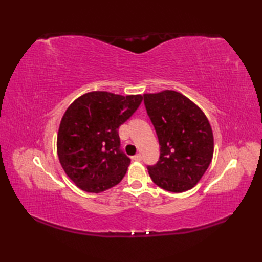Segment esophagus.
<instances>
[{
    "label": "esophagus",
    "mask_w": 262,
    "mask_h": 262,
    "mask_svg": "<svg viewBox=\"0 0 262 262\" xmlns=\"http://www.w3.org/2000/svg\"><path fill=\"white\" fill-rule=\"evenodd\" d=\"M133 160L137 161V162H140V161H142V155L141 154H136L135 157H133Z\"/></svg>",
    "instance_id": "esophagus-1"
}]
</instances>
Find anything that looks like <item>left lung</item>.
Wrapping results in <instances>:
<instances>
[{
    "label": "left lung",
    "mask_w": 262,
    "mask_h": 262,
    "mask_svg": "<svg viewBox=\"0 0 262 262\" xmlns=\"http://www.w3.org/2000/svg\"><path fill=\"white\" fill-rule=\"evenodd\" d=\"M144 104L160 143L158 163L147 166L149 177L166 191L193 188L213 159L214 137L207 117L190 99L172 90L145 93Z\"/></svg>",
    "instance_id": "left-lung-1"
}]
</instances>
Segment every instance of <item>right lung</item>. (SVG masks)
I'll return each instance as SVG.
<instances>
[{
    "label": "right lung",
    "mask_w": 262,
    "mask_h": 262,
    "mask_svg": "<svg viewBox=\"0 0 262 262\" xmlns=\"http://www.w3.org/2000/svg\"><path fill=\"white\" fill-rule=\"evenodd\" d=\"M143 96L93 91L65 111L57 134V154L65 173L83 191L99 193L118 185L130 159L120 149L118 128Z\"/></svg>",
    "instance_id": "add662e5"
}]
</instances>
